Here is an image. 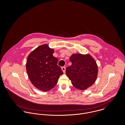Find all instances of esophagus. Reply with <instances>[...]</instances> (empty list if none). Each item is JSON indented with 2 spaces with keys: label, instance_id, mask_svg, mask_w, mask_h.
Here are the masks:
<instances>
[{
  "label": "esophagus",
  "instance_id": "esophagus-1",
  "mask_svg": "<svg viewBox=\"0 0 125 125\" xmlns=\"http://www.w3.org/2000/svg\"><path fill=\"white\" fill-rule=\"evenodd\" d=\"M61 68H62V71H63V72L65 73V67H62Z\"/></svg>",
  "mask_w": 125,
  "mask_h": 125
}]
</instances>
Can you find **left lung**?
Wrapping results in <instances>:
<instances>
[{
	"instance_id": "8db88e82",
	"label": "left lung",
	"mask_w": 125,
	"mask_h": 125,
	"mask_svg": "<svg viewBox=\"0 0 125 125\" xmlns=\"http://www.w3.org/2000/svg\"><path fill=\"white\" fill-rule=\"evenodd\" d=\"M71 66L66 68V74L72 85L79 90L86 89L94 84L98 74V66L89 55L73 54L70 58Z\"/></svg>"
}]
</instances>
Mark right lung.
<instances>
[{"label":"right lung","instance_id":"right-lung-1","mask_svg":"<svg viewBox=\"0 0 125 125\" xmlns=\"http://www.w3.org/2000/svg\"><path fill=\"white\" fill-rule=\"evenodd\" d=\"M53 52V49L44 44L37 47L27 57L26 68L28 77L33 85L42 91L52 89L63 74Z\"/></svg>","mask_w":125,"mask_h":125}]
</instances>
